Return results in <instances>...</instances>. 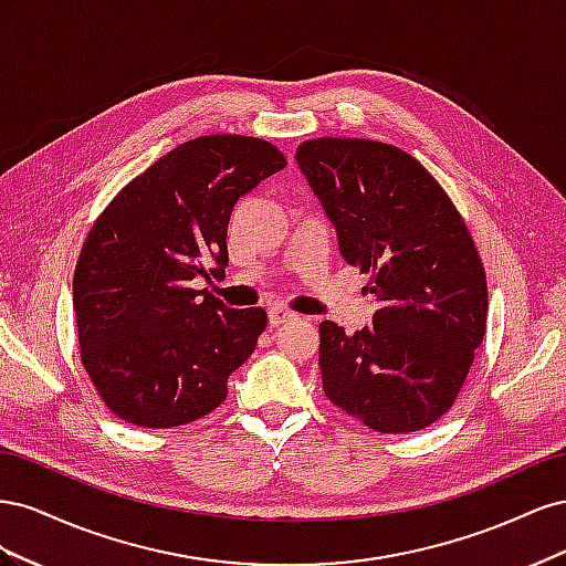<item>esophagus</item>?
<instances>
[{"label": "esophagus", "mask_w": 566, "mask_h": 566, "mask_svg": "<svg viewBox=\"0 0 566 566\" xmlns=\"http://www.w3.org/2000/svg\"><path fill=\"white\" fill-rule=\"evenodd\" d=\"M295 318H297V316H295L293 312L283 310V306H276V310H271V312H269V323L273 325V328H279V325L290 323V321H295Z\"/></svg>", "instance_id": "esophagus-1"}]
</instances>
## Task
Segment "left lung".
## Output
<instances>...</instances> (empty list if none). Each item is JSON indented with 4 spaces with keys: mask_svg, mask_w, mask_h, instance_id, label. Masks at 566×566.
I'll return each instance as SVG.
<instances>
[{
    "mask_svg": "<svg viewBox=\"0 0 566 566\" xmlns=\"http://www.w3.org/2000/svg\"><path fill=\"white\" fill-rule=\"evenodd\" d=\"M295 158L342 256L368 273L380 304L354 335L318 325L325 397L382 434L430 427L453 406L486 331V273L465 221L397 146L328 136Z\"/></svg>",
    "mask_w": 566,
    "mask_h": 566,
    "instance_id": "left-lung-1",
    "label": "left lung"
}]
</instances>
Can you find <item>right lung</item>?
<instances>
[{
  "mask_svg": "<svg viewBox=\"0 0 566 566\" xmlns=\"http://www.w3.org/2000/svg\"><path fill=\"white\" fill-rule=\"evenodd\" d=\"M285 165L254 136H198L132 179L94 221L73 306L82 366L117 418L167 430L227 399L266 312L231 310L191 281L224 271L238 198Z\"/></svg>",
  "mask_w": 566,
  "mask_h": 566,
  "instance_id": "right-lung-1",
  "label": "right lung"
}]
</instances>
